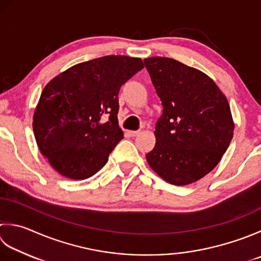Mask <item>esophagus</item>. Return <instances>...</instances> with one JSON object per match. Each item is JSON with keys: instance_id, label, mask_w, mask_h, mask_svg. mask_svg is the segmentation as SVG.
<instances>
[{"instance_id": "34e87169", "label": "esophagus", "mask_w": 261, "mask_h": 261, "mask_svg": "<svg viewBox=\"0 0 261 261\" xmlns=\"http://www.w3.org/2000/svg\"><path fill=\"white\" fill-rule=\"evenodd\" d=\"M139 134H140L139 131H129V136L130 137H137Z\"/></svg>"}]
</instances>
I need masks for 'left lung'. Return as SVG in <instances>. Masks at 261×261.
Listing matches in <instances>:
<instances>
[{
  "mask_svg": "<svg viewBox=\"0 0 261 261\" xmlns=\"http://www.w3.org/2000/svg\"><path fill=\"white\" fill-rule=\"evenodd\" d=\"M144 62L163 105L147 162L171 185H190L213 171L229 146L234 122L228 101L201 71L162 56Z\"/></svg>",
  "mask_w": 261,
  "mask_h": 261,
  "instance_id": "left-lung-1",
  "label": "left lung"
}]
</instances>
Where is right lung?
I'll return each mask as SVG.
<instances>
[{
    "mask_svg": "<svg viewBox=\"0 0 261 261\" xmlns=\"http://www.w3.org/2000/svg\"><path fill=\"white\" fill-rule=\"evenodd\" d=\"M144 68L142 60L107 55L71 66L45 86L33 121L49 164L71 180L93 176L123 138L119 91Z\"/></svg>",
    "mask_w": 261,
    "mask_h": 261,
    "instance_id": "1",
    "label": "right lung"
}]
</instances>
